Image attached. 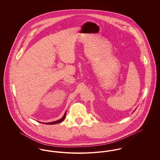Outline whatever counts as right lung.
Returning a JSON list of instances; mask_svg holds the SVG:
<instances>
[{"mask_svg": "<svg viewBox=\"0 0 160 160\" xmlns=\"http://www.w3.org/2000/svg\"><path fill=\"white\" fill-rule=\"evenodd\" d=\"M65 116H66V112H65V113H64V115L63 116V117L61 118V119H59V120H58V121H54V122H48V123H43V122H42V123H46V124H48V125H52V124H55V123H60V122H62V121H63L65 119Z\"/></svg>", "mask_w": 160, "mask_h": 160, "instance_id": "add662e5", "label": "right lung"}]
</instances>
